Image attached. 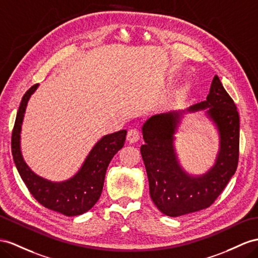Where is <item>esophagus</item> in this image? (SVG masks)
<instances>
[{"label":"esophagus","instance_id":"34e87169","mask_svg":"<svg viewBox=\"0 0 258 258\" xmlns=\"http://www.w3.org/2000/svg\"><path fill=\"white\" fill-rule=\"evenodd\" d=\"M126 140L128 143H136L140 141V133H138V131L135 128H132L127 132V135H126Z\"/></svg>","mask_w":258,"mask_h":258}]
</instances>
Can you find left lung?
Listing matches in <instances>:
<instances>
[{"label":"left lung","instance_id":"1","mask_svg":"<svg viewBox=\"0 0 258 258\" xmlns=\"http://www.w3.org/2000/svg\"><path fill=\"white\" fill-rule=\"evenodd\" d=\"M205 109L220 132L216 162L205 175L193 177L177 160L174 134L186 111ZM141 153L149 182V193L162 214L179 217L208 208L235 173L239 161L240 117L236 105L217 75L206 100L183 111H170L144 123Z\"/></svg>","mask_w":258,"mask_h":258}]
</instances>
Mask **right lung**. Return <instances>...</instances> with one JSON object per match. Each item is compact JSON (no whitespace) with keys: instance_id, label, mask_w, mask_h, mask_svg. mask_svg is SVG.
<instances>
[{"instance_id":"right-lung-1","label":"right lung","mask_w":258,"mask_h":258,"mask_svg":"<svg viewBox=\"0 0 258 258\" xmlns=\"http://www.w3.org/2000/svg\"><path fill=\"white\" fill-rule=\"evenodd\" d=\"M39 84L30 87L24 95L12 133V155L19 175L38 203L45 208L68 217L82 215L98 202L103 188L104 176L114 155L124 146L126 131L122 130L103 136L98 141L82 168L71 179L51 182L32 172L26 164L21 150V132L26 107Z\"/></svg>"}]
</instances>
